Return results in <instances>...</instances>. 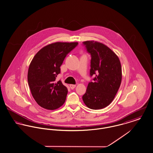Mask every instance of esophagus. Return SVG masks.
<instances>
[{
    "instance_id": "34e87169",
    "label": "esophagus",
    "mask_w": 153,
    "mask_h": 153,
    "mask_svg": "<svg viewBox=\"0 0 153 153\" xmlns=\"http://www.w3.org/2000/svg\"><path fill=\"white\" fill-rule=\"evenodd\" d=\"M70 88H71V89H74L76 87V85H72V84H71V85H70Z\"/></svg>"
}]
</instances>
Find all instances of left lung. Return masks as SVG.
Wrapping results in <instances>:
<instances>
[{"label":"left lung","instance_id":"1","mask_svg":"<svg viewBox=\"0 0 153 153\" xmlns=\"http://www.w3.org/2000/svg\"><path fill=\"white\" fill-rule=\"evenodd\" d=\"M91 56L90 76L93 82L89 83L82 99L92 110L102 109L114 100L122 80V68L118 56L107 46L94 41L83 42Z\"/></svg>","mask_w":153,"mask_h":153}]
</instances>
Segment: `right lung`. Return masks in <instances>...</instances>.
<instances>
[{
  "instance_id": "right-lung-1",
  "label": "right lung",
  "mask_w": 153,
  "mask_h": 153,
  "mask_svg": "<svg viewBox=\"0 0 153 153\" xmlns=\"http://www.w3.org/2000/svg\"><path fill=\"white\" fill-rule=\"evenodd\" d=\"M78 42H56L41 49L33 58L28 72V82L36 102L47 110H56L64 103L67 88L56 82L60 66Z\"/></svg>"
}]
</instances>
